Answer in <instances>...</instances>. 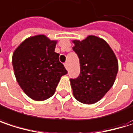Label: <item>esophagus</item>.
Listing matches in <instances>:
<instances>
[{"label":"esophagus","instance_id":"1","mask_svg":"<svg viewBox=\"0 0 133 133\" xmlns=\"http://www.w3.org/2000/svg\"><path fill=\"white\" fill-rule=\"evenodd\" d=\"M64 65H65V68L68 70V64L67 62H65V63L64 64Z\"/></svg>","mask_w":133,"mask_h":133}]
</instances>
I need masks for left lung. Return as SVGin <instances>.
Instances as JSON below:
<instances>
[{
  "mask_svg": "<svg viewBox=\"0 0 133 133\" xmlns=\"http://www.w3.org/2000/svg\"><path fill=\"white\" fill-rule=\"evenodd\" d=\"M72 42L80 62L79 76L70 79L73 95L83 104H94L115 82L119 69L116 56L105 41L94 35Z\"/></svg>",
  "mask_w": 133,
  "mask_h": 133,
  "instance_id": "left-lung-1",
  "label": "left lung"
}]
</instances>
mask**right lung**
I'll return each instance as SVG.
<instances>
[{"instance_id": "1", "label": "right lung", "mask_w": 133, "mask_h": 133, "mask_svg": "<svg viewBox=\"0 0 133 133\" xmlns=\"http://www.w3.org/2000/svg\"><path fill=\"white\" fill-rule=\"evenodd\" d=\"M57 41L44 35L30 37L14 51V75L20 87L35 101L51 97L62 75L67 74L59 62V54L55 52Z\"/></svg>"}]
</instances>
